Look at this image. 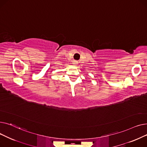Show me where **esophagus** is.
Returning <instances> with one entry per match:
<instances>
[{"label": "esophagus", "mask_w": 147, "mask_h": 147, "mask_svg": "<svg viewBox=\"0 0 147 147\" xmlns=\"http://www.w3.org/2000/svg\"><path fill=\"white\" fill-rule=\"evenodd\" d=\"M77 63H78V62H76V61H74V63H73V64H74V65H77Z\"/></svg>", "instance_id": "obj_1"}]
</instances>
